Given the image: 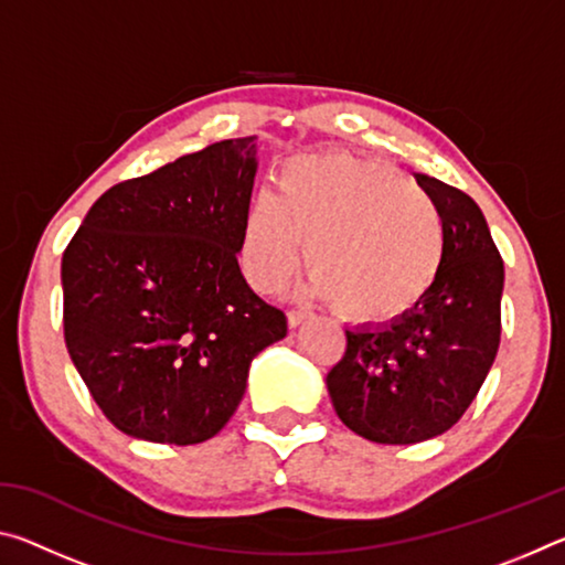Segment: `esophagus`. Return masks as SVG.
Masks as SVG:
<instances>
[{"instance_id": "34e87169", "label": "esophagus", "mask_w": 565, "mask_h": 565, "mask_svg": "<svg viewBox=\"0 0 565 565\" xmlns=\"http://www.w3.org/2000/svg\"><path fill=\"white\" fill-rule=\"evenodd\" d=\"M309 317H311L309 311H303V309H291V311H289V327H291V329L301 327V323H303L306 319H309Z\"/></svg>"}]
</instances>
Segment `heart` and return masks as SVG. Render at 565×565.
<instances>
[{"label":"heart","mask_w":565,"mask_h":565,"mask_svg":"<svg viewBox=\"0 0 565 565\" xmlns=\"http://www.w3.org/2000/svg\"><path fill=\"white\" fill-rule=\"evenodd\" d=\"M311 291L351 319H386L434 284L444 262V216L404 171L349 154L284 164L276 191L248 206L242 232L246 276L279 291L301 264Z\"/></svg>","instance_id":"b5f03b06"}]
</instances>
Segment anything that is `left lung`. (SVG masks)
Masks as SVG:
<instances>
[{"mask_svg":"<svg viewBox=\"0 0 565 565\" xmlns=\"http://www.w3.org/2000/svg\"><path fill=\"white\" fill-rule=\"evenodd\" d=\"M444 216V262L428 291L388 323L347 329L327 386L339 418L374 444H418L471 406L501 341L503 259L461 189L416 174Z\"/></svg>","mask_w":565,"mask_h":565,"instance_id":"left-lung-1","label":"left lung"}]
</instances>
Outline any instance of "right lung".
Returning a JSON list of instances; mask_svg holds the SVG:
<instances>
[{
	"label": "right lung",
	"mask_w": 565,
	"mask_h": 565,
	"mask_svg": "<svg viewBox=\"0 0 565 565\" xmlns=\"http://www.w3.org/2000/svg\"><path fill=\"white\" fill-rule=\"evenodd\" d=\"M254 177L256 137L216 141L104 191L66 246V351L121 434L216 436L254 356L286 337L236 259Z\"/></svg>",
	"instance_id": "add662e5"
}]
</instances>
